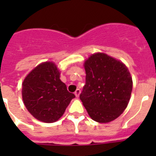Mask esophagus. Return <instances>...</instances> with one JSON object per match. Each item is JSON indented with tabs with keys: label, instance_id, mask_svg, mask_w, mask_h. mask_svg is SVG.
<instances>
[{
	"label": "esophagus",
	"instance_id": "esophagus-1",
	"mask_svg": "<svg viewBox=\"0 0 156 156\" xmlns=\"http://www.w3.org/2000/svg\"><path fill=\"white\" fill-rule=\"evenodd\" d=\"M75 95H76V98H78L80 96V89H77L75 91Z\"/></svg>",
	"mask_w": 156,
	"mask_h": 156
}]
</instances>
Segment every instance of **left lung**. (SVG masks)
Returning <instances> with one entry per match:
<instances>
[{
	"instance_id": "obj_1",
	"label": "left lung",
	"mask_w": 156,
	"mask_h": 156,
	"mask_svg": "<svg viewBox=\"0 0 156 156\" xmlns=\"http://www.w3.org/2000/svg\"><path fill=\"white\" fill-rule=\"evenodd\" d=\"M86 83L80 98L93 120L106 123L126 109L133 81L122 62L104 53H95L84 62Z\"/></svg>"
}]
</instances>
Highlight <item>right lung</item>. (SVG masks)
<instances>
[{
	"instance_id": "1",
	"label": "right lung",
	"mask_w": 156,
	"mask_h": 156,
	"mask_svg": "<svg viewBox=\"0 0 156 156\" xmlns=\"http://www.w3.org/2000/svg\"><path fill=\"white\" fill-rule=\"evenodd\" d=\"M22 95L30 113L48 123L60 119L75 98L61 81L59 70L52 62L38 65L27 76L23 83Z\"/></svg>"
}]
</instances>
